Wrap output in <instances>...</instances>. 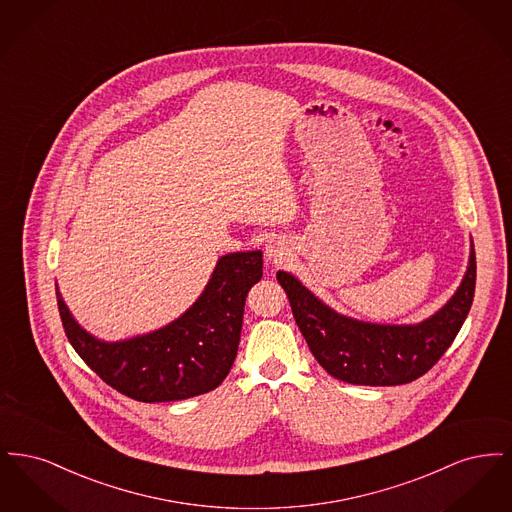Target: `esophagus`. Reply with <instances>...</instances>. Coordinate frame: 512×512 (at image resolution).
Masks as SVG:
<instances>
[{"instance_id":"esophagus-1","label":"esophagus","mask_w":512,"mask_h":512,"mask_svg":"<svg viewBox=\"0 0 512 512\" xmlns=\"http://www.w3.org/2000/svg\"><path fill=\"white\" fill-rule=\"evenodd\" d=\"M288 255H290V247L280 238H272L265 244V257L272 265H282L288 259Z\"/></svg>"}]
</instances>
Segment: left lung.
I'll use <instances>...</instances> for the list:
<instances>
[{"instance_id":"1","label":"left lung","mask_w":512,"mask_h":512,"mask_svg":"<svg viewBox=\"0 0 512 512\" xmlns=\"http://www.w3.org/2000/svg\"><path fill=\"white\" fill-rule=\"evenodd\" d=\"M276 278L311 353L330 376L355 386H399L428 372L457 338L474 299L476 253L470 240L468 267L457 292L416 324L347 317L318 299L292 272L278 270Z\"/></svg>"}]
</instances>
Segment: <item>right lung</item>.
Listing matches in <instances>:
<instances>
[{"mask_svg": "<svg viewBox=\"0 0 512 512\" xmlns=\"http://www.w3.org/2000/svg\"><path fill=\"white\" fill-rule=\"evenodd\" d=\"M263 276V251L219 257L194 305L163 328L128 340H99L84 330L57 288L65 334L80 359L122 395L165 403L215 390L238 355L245 297Z\"/></svg>", "mask_w": 512, "mask_h": 512, "instance_id": "1", "label": "right lung"}]
</instances>
